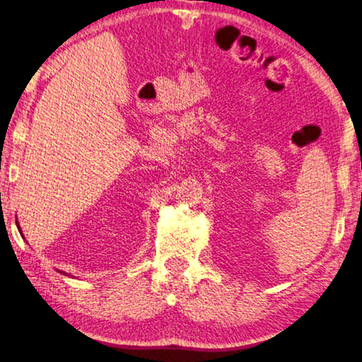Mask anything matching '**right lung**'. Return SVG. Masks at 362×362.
Masks as SVG:
<instances>
[{
	"mask_svg": "<svg viewBox=\"0 0 362 362\" xmlns=\"http://www.w3.org/2000/svg\"><path fill=\"white\" fill-rule=\"evenodd\" d=\"M16 224H17V228H19V223H17V221H16ZM19 230H21V228H19ZM21 234H22V230H21ZM59 272H61V271H59ZM62 274H64V276H69V274H67V272H64V271H62Z\"/></svg>",
	"mask_w": 362,
	"mask_h": 362,
	"instance_id": "obj_1",
	"label": "right lung"
}]
</instances>
